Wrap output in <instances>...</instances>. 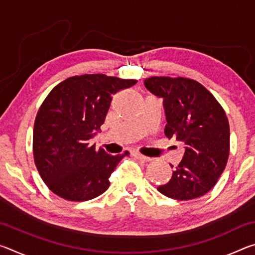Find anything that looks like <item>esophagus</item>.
Instances as JSON below:
<instances>
[{"label":"esophagus","instance_id":"1","mask_svg":"<svg viewBox=\"0 0 255 255\" xmlns=\"http://www.w3.org/2000/svg\"><path fill=\"white\" fill-rule=\"evenodd\" d=\"M133 156H135L137 159H139V161H144V162H149V161H152V158H150V157H148V156H145V155L140 154V153H138V152L133 153Z\"/></svg>","mask_w":255,"mask_h":255}]
</instances>
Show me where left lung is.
I'll list each match as a JSON object with an SVG mask.
<instances>
[{
    "label": "left lung",
    "instance_id": "1",
    "mask_svg": "<svg viewBox=\"0 0 255 255\" xmlns=\"http://www.w3.org/2000/svg\"><path fill=\"white\" fill-rule=\"evenodd\" d=\"M144 84L148 91L163 98L165 136L185 145L183 158L174 167L171 180L157 190L176 200L206 195L217 183L230 155V124L225 110L195 80L152 76L145 79Z\"/></svg>",
    "mask_w": 255,
    "mask_h": 255
}]
</instances>
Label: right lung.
I'll use <instances>...</instances> for the list:
<instances>
[{"label":"right lung","mask_w":255,"mask_h":255,"mask_svg":"<svg viewBox=\"0 0 255 255\" xmlns=\"http://www.w3.org/2000/svg\"><path fill=\"white\" fill-rule=\"evenodd\" d=\"M136 83L105 74L76 75L46 97L34 120L32 149L37 170L51 192L68 201H86L109 188L124 154L96 149L91 138L105 123L112 97Z\"/></svg>","instance_id":"add662e5"}]
</instances>
